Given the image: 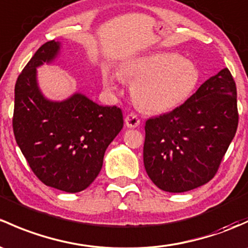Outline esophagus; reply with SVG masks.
<instances>
[{
	"label": "esophagus",
	"mask_w": 248,
	"mask_h": 248,
	"mask_svg": "<svg viewBox=\"0 0 248 248\" xmlns=\"http://www.w3.org/2000/svg\"><path fill=\"white\" fill-rule=\"evenodd\" d=\"M124 124L128 128H137L140 124V119L135 114H128V115L124 117Z\"/></svg>",
	"instance_id": "34e87169"
}]
</instances>
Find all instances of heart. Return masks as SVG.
I'll return each mask as SVG.
<instances>
[{"label":"heart","mask_w":248,"mask_h":248,"mask_svg":"<svg viewBox=\"0 0 248 248\" xmlns=\"http://www.w3.org/2000/svg\"><path fill=\"white\" fill-rule=\"evenodd\" d=\"M122 77L133 83L132 97L146 113L163 114L182 106L200 82L196 64L173 52H158L126 62ZM104 85L114 88V76L104 75Z\"/></svg>","instance_id":"b5f03b06"}]
</instances>
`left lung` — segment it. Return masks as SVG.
<instances>
[{
	"mask_svg": "<svg viewBox=\"0 0 248 248\" xmlns=\"http://www.w3.org/2000/svg\"><path fill=\"white\" fill-rule=\"evenodd\" d=\"M236 87L227 67L178 108L146 121L144 165L168 192H186L215 176L238 128Z\"/></svg>",
	"mask_w": 248,
	"mask_h": 248,
	"instance_id": "left-lung-1",
	"label": "left lung"
}]
</instances>
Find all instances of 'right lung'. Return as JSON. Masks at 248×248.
<instances>
[{
  "mask_svg": "<svg viewBox=\"0 0 248 248\" xmlns=\"http://www.w3.org/2000/svg\"><path fill=\"white\" fill-rule=\"evenodd\" d=\"M59 41H47L17 77L13 129L21 152L47 186L79 192L95 181L107 147L124 127L117 107H103L80 93L48 100L38 84V67L61 53Z\"/></svg>",
  "mask_w": 248,
  "mask_h": 248,
  "instance_id": "right-lung-1",
  "label": "right lung"
}]
</instances>
